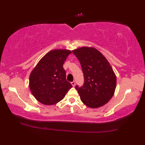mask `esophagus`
<instances>
[{"label": "esophagus", "instance_id": "34e87169", "mask_svg": "<svg viewBox=\"0 0 145 145\" xmlns=\"http://www.w3.org/2000/svg\"><path fill=\"white\" fill-rule=\"evenodd\" d=\"M71 85H72V86L73 87L75 86V85H76V82H75L73 81V82H71Z\"/></svg>", "mask_w": 145, "mask_h": 145}]
</instances>
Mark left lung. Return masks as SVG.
Listing matches in <instances>:
<instances>
[{
    "mask_svg": "<svg viewBox=\"0 0 145 145\" xmlns=\"http://www.w3.org/2000/svg\"><path fill=\"white\" fill-rule=\"evenodd\" d=\"M81 64L84 84L76 86L80 100L87 106L97 108L106 104L114 94L116 76L105 57L94 47L72 51Z\"/></svg>",
    "mask_w": 145,
    "mask_h": 145,
    "instance_id": "obj_1",
    "label": "left lung"
}]
</instances>
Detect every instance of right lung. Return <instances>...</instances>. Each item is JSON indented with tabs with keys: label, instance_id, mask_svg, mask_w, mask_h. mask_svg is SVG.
I'll return each mask as SVG.
<instances>
[{
	"label": "right lung",
	"instance_id": "1",
	"mask_svg": "<svg viewBox=\"0 0 145 145\" xmlns=\"http://www.w3.org/2000/svg\"><path fill=\"white\" fill-rule=\"evenodd\" d=\"M71 51L51 50L39 60L31 72L29 87L36 99L43 105H52L62 100L72 85L66 79L63 65Z\"/></svg>",
	"mask_w": 145,
	"mask_h": 145
}]
</instances>
